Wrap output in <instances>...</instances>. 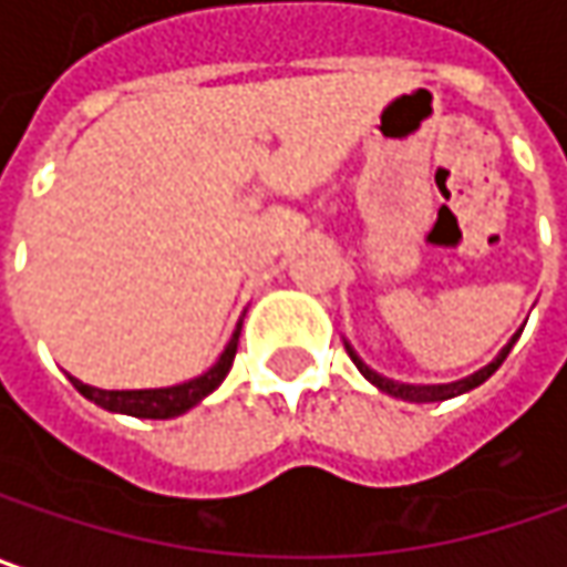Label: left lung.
I'll list each match as a JSON object with an SVG mask.
<instances>
[{
	"label": "left lung",
	"instance_id": "1",
	"mask_svg": "<svg viewBox=\"0 0 567 567\" xmlns=\"http://www.w3.org/2000/svg\"><path fill=\"white\" fill-rule=\"evenodd\" d=\"M519 337V333H516ZM516 337L501 350V355L491 362V365H484L482 372H475V375H468V379H462V382H452V384H401V382H391V379H384L379 372H372L355 352L347 347L350 352V359L355 362V369L369 379V382L375 384V388H382L384 394H391V398H401V401H411V404H430V401H446V398H455V394H465V391H472V388H478L482 382H487L497 369H501V362L507 359V352L514 350Z\"/></svg>",
	"mask_w": 567,
	"mask_h": 567
}]
</instances>
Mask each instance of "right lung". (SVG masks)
<instances>
[{"label":"right lung","mask_w":567,"mask_h":567,"mask_svg":"<svg viewBox=\"0 0 567 567\" xmlns=\"http://www.w3.org/2000/svg\"><path fill=\"white\" fill-rule=\"evenodd\" d=\"M237 340H240V323L227 343V350L220 352L215 365L192 379L185 384H173V388H151V391H102V388H92V384H83L80 379H70L73 388L89 398L92 404L105 408V411H115V414L127 416H144V420H169V416L185 414L188 408H195L202 398H208L215 391L217 384L227 379L230 365H234V355H237Z\"/></svg>","instance_id":"right-lung-1"}]
</instances>
